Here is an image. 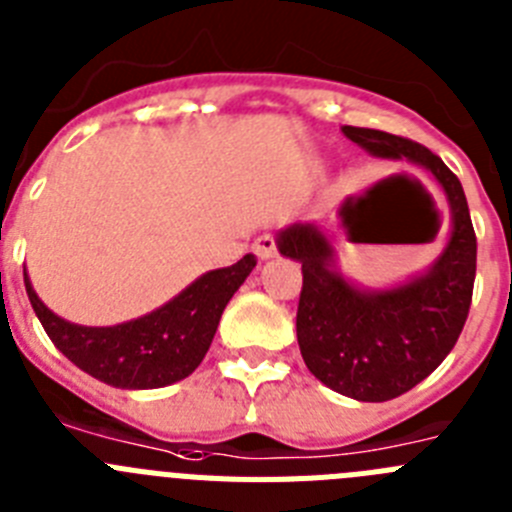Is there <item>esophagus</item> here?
<instances>
[{"label":"esophagus","mask_w":512,"mask_h":512,"mask_svg":"<svg viewBox=\"0 0 512 512\" xmlns=\"http://www.w3.org/2000/svg\"><path fill=\"white\" fill-rule=\"evenodd\" d=\"M253 253H256L261 261L274 259V256H277V241H274V235H259V238L253 241Z\"/></svg>","instance_id":"esophagus-1"}]
</instances>
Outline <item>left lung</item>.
Wrapping results in <instances>:
<instances>
[{"label": "left lung", "instance_id": "left-lung-1", "mask_svg": "<svg viewBox=\"0 0 512 512\" xmlns=\"http://www.w3.org/2000/svg\"><path fill=\"white\" fill-rule=\"evenodd\" d=\"M343 135L377 158H408L443 189L451 238L433 266L390 289H361L336 271V253L315 223L279 230L282 256L302 264L297 343L325 387L361 402L405 395L449 356L467 323L477 274V235L454 171L402 135L343 125Z\"/></svg>", "mask_w": 512, "mask_h": 512}]
</instances>
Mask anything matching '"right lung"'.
Returning a JSON list of instances; mask_svg holds the SVG:
<instances>
[{
  "mask_svg": "<svg viewBox=\"0 0 512 512\" xmlns=\"http://www.w3.org/2000/svg\"><path fill=\"white\" fill-rule=\"evenodd\" d=\"M253 266L256 256L246 253L238 264L194 279L164 307L110 328H89L58 318L35 295L27 271L25 289L53 346L81 372L120 390H156L189 377L202 364L225 305Z\"/></svg>",
  "mask_w": 512,
  "mask_h": 512,
  "instance_id": "1",
  "label": "right lung"
}]
</instances>
